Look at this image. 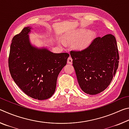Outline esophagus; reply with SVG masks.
Here are the masks:
<instances>
[{
	"mask_svg": "<svg viewBox=\"0 0 129 129\" xmlns=\"http://www.w3.org/2000/svg\"><path fill=\"white\" fill-rule=\"evenodd\" d=\"M67 62H68V64H72V58L71 57H69L68 58Z\"/></svg>",
	"mask_w": 129,
	"mask_h": 129,
	"instance_id": "1",
	"label": "esophagus"
}]
</instances>
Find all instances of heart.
<instances>
[{
  "label": "heart",
  "instance_id": "1",
  "mask_svg": "<svg viewBox=\"0 0 129 129\" xmlns=\"http://www.w3.org/2000/svg\"><path fill=\"white\" fill-rule=\"evenodd\" d=\"M84 31H80L74 32L73 34H67L65 36L64 41L61 40L60 43L64 45L67 43H73V47L78 51H83L90 46L94 40L95 37V33L93 31H89L86 34L82 36Z\"/></svg>",
  "mask_w": 129,
  "mask_h": 129
}]
</instances>
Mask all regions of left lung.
<instances>
[{
  "mask_svg": "<svg viewBox=\"0 0 129 129\" xmlns=\"http://www.w3.org/2000/svg\"><path fill=\"white\" fill-rule=\"evenodd\" d=\"M70 54L78 84L84 92L95 95L108 88L119 63L117 41L113 35L95 38L88 48L71 51Z\"/></svg>",
  "mask_w": 129,
  "mask_h": 129,
  "instance_id": "obj_1",
  "label": "left lung"
}]
</instances>
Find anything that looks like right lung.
<instances>
[{
  "label": "right lung",
  "mask_w": 129,
  "mask_h": 129,
  "mask_svg": "<svg viewBox=\"0 0 129 129\" xmlns=\"http://www.w3.org/2000/svg\"><path fill=\"white\" fill-rule=\"evenodd\" d=\"M32 27L23 28L12 39L8 66L13 80L27 95L39 100L49 99L56 90L57 79L69 54L54 53L46 47L32 44Z\"/></svg>",
  "instance_id": "add662e5"
}]
</instances>
